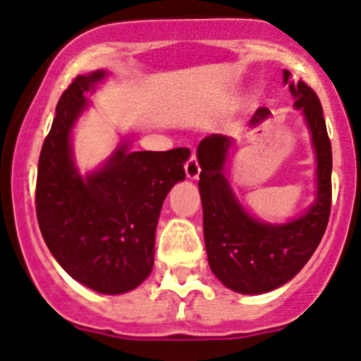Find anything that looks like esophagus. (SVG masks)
<instances>
[{"instance_id": "esophagus-1", "label": "esophagus", "mask_w": 361, "mask_h": 361, "mask_svg": "<svg viewBox=\"0 0 361 361\" xmlns=\"http://www.w3.org/2000/svg\"><path fill=\"white\" fill-rule=\"evenodd\" d=\"M185 173H187L188 180H200L201 169H200V164H197L196 160V153H192L190 158H188L187 165H185Z\"/></svg>"}]
</instances>
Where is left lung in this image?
Returning <instances> with one entry per match:
<instances>
[{"label": "left lung", "instance_id": "8db88e82", "mask_svg": "<svg viewBox=\"0 0 361 361\" xmlns=\"http://www.w3.org/2000/svg\"><path fill=\"white\" fill-rule=\"evenodd\" d=\"M283 83L288 87L294 109L301 112L315 160V200L301 215L285 222L255 217L230 183L237 142L224 135H210L197 147L208 264L219 281L237 294H265L290 281L317 249L331 210V142L321 101L285 69ZM269 117V109H258L249 126H260Z\"/></svg>", "mask_w": 361, "mask_h": 361}]
</instances>
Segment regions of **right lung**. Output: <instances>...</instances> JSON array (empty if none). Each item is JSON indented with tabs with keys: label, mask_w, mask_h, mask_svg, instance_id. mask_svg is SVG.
<instances>
[{
	"label": "right lung",
	"mask_w": 361,
	"mask_h": 361,
	"mask_svg": "<svg viewBox=\"0 0 361 361\" xmlns=\"http://www.w3.org/2000/svg\"><path fill=\"white\" fill-rule=\"evenodd\" d=\"M109 74H80L60 97L40 151L35 204L40 233L60 267L90 290L119 295L153 271L161 204L185 180L190 151H133L130 139H121L106 160L82 173L73 130L89 109L87 94Z\"/></svg>",
	"instance_id": "right-lung-1"
}]
</instances>
